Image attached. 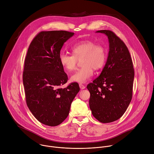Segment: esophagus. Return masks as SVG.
<instances>
[{"label":"esophagus","instance_id":"1","mask_svg":"<svg viewBox=\"0 0 154 154\" xmlns=\"http://www.w3.org/2000/svg\"><path fill=\"white\" fill-rule=\"evenodd\" d=\"M79 86H80V89L81 90H83V89H85V85H83V84H79Z\"/></svg>","mask_w":154,"mask_h":154}]
</instances>
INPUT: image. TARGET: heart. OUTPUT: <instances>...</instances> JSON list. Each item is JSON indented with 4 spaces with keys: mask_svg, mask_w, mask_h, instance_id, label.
<instances>
[{
    "mask_svg": "<svg viewBox=\"0 0 154 154\" xmlns=\"http://www.w3.org/2000/svg\"><path fill=\"white\" fill-rule=\"evenodd\" d=\"M72 55L61 52L59 61L67 72L76 69L78 61L81 60L82 67L71 77V80L80 83H85L93 74V69L98 70L105 64L106 52L105 48L90 40L79 42L71 48Z\"/></svg>",
    "mask_w": 154,
    "mask_h": 154,
    "instance_id": "obj_1",
    "label": "heart"
}]
</instances>
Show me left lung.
Masks as SVG:
<instances>
[{
  "instance_id": "1",
  "label": "left lung",
  "mask_w": 154,
  "mask_h": 154,
  "mask_svg": "<svg viewBox=\"0 0 154 154\" xmlns=\"http://www.w3.org/2000/svg\"><path fill=\"white\" fill-rule=\"evenodd\" d=\"M96 32L107 36L109 52L100 75L87 85L90 93L89 105L96 119L109 123L119 119L128 108L132 97L135 72L125 43L110 30Z\"/></svg>"
}]
</instances>
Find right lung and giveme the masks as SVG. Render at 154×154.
<instances>
[{"label": "right lung", "mask_w": 154, "mask_h": 154, "mask_svg": "<svg viewBox=\"0 0 154 154\" xmlns=\"http://www.w3.org/2000/svg\"><path fill=\"white\" fill-rule=\"evenodd\" d=\"M74 33L43 31L32 40L25 59L23 84L27 106L35 118L49 126H57L69 115L71 103L80 91L79 84L65 88L68 75L59 61L64 43Z\"/></svg>", "instance_id": "1"}]
</instances>
